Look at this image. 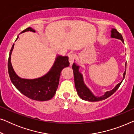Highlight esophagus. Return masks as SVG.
I'll use <instances>...</instances> for the list:
<instances>
[{"label": "esophagus", "instance_id": "34e87169", "mask_svg": "<svg viewBox=\"0 0 134 134\" xmlns=\"http://www.w3.org/2000/svg\"><path fill=\"white\" fill-rule=\"evenodd\" d=\"M74 58H75V55H74V54H69V63H70L71 66L72 65L73 63H74Z\"/></svg>", "mask_w": 134, "mask_h": 134}]
</instances>
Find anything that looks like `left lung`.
<instances>
[{
  "instance_id": "left-lung-1",
  "label": "left lung",
  "mask_w": 134,
  "mask_h": 134,
  "mask_svg": "<svg viewBox=\"0 0 134 134\" xmlns=\"http://www.w3.org/2000/svg\"><path fill=\"white\" fill-rule=\"evenodd\" d=\"M111 32V37L114 38H117V39L121 40L122 42H124V40L122 35L120 34V33H119L118 31H117L116 29H112ZM79 67L78 66H77L76 64L73 63V65L72 66V68L73 69V72H74L75 86H76V88L77 92L79 96L81 99H82L87 100V101L96 102V101H99V100L105 99H107V98H109V97L111 95H112L113 93H114L115 91L118 90V88L120 87V85L121 84L122 82V80L120 83L117 84V85L112 90L107 91V92H106L103 96L100 97L95 96L93 94V93L91 92L90 90L88 88L87 86L84 84V82L83 80V77H82V75L81 74V73L79 72ZM125 74H126V71L124 72L123 79L124 77H125Z\"/></svg>"
}]
</instances>
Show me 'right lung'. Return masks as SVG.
I'll use <instances>...</instances> for the list:
<instances>
[{"label": "right lung", "instance_id": "obj_1", "mask_svg": "<svg viewBox=\"0 0 134 134\" xmlns=\"http://www.w3.org/2000/svg\"><path fill=\"white\" fill-rule=\"evenodd\" d=\"M27 31L35 32L32 28L28 27L21 34ZM13 47L14 44L10 50L8 61V74L13 85L20 92L32 99L45 101L52 99L58 88L62 70L69 65L68 57L58 56L52 68L45 76L35 79H24L16 74L11 63V54Z\"/></svg>", "mask_w": 134, "mask_h": 134}]
</instances>
